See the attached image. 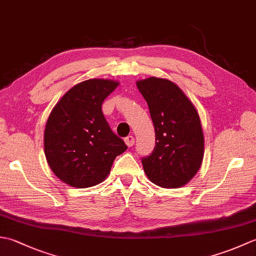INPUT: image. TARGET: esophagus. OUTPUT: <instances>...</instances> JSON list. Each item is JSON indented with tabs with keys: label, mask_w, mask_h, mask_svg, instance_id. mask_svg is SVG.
Masks as SVG:
<instances>
[{
	"label": "esophagus",
	"mask_w": 256,
	"mask_h": 256,
	"mask_svg": "<svg viewBox=\"0 0 256 256\" xmlns=\"http://www.w3.org/2000/svg\"><path fill=\"white\" fill-rule=\"evenodd\" d=\"M124 140H125V144H126L128 148H131V146H133L134 145V136H132V135H128V136H126L124 138Z\"/></svg>",
	"instance_id": "1"
}]
</instances>
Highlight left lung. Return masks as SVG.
I'll use <instances>...</instances> for the list:
<instances>
[{
	"instance_id": "left-lung-1",
	"label": "left lung",
	"mask_w": 256,
	"mask_h": 256,
	"mask_svg": "<svg viewBox=\"0 0 256 256\" xmlns=\"http://www.w3.org/2000/svg\"><path fill=\"white\" fill-rule=\"evenodd\" d=\"M148 102L155 128V148L142 157L145 174L164 188L186 184L201 166L204 133L192 103L172 81L150 77L136 82Z\"/></svg>"
}]
</instances>
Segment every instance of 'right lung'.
I'll list each match as a JSON object with an SVG mask.
<instances>
[{
  "instance_id": "right-lung-1",
  "label": "right lung",
  "mask_w": 256,
  "mask_h": 256,
  "mask_svg": "<svg viewBox=\"0 0 256 256\" xmlns=\"http://www.w3.org/2000/svg\"><path fill=\"white\" fill-rule=\"evenodd\" d=\"M118 86L86 80L64 94L47 120L44 146L48 165L69 186L92 187L104 180L116 157L128 146L108 125L102 103Z\"/></svg>"
}]
</instances>
